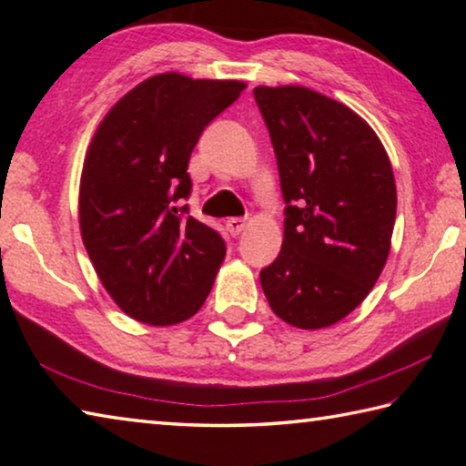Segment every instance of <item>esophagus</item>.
<instances>
[{"mask_svg":"<svg viewBox=\"0 0 466 466\" xmlns=\"http://www.w3.org/2000/svg\"><path fill=\"white\" fill-rule=\"evenodd\" d=\"M244 228H247V219H242V218H232L226 222V230L230 232V236L242 234Z\"/></svg>","mask_w":466,"mask_h":466,"instance_id":"obj_1","label":"esophagus"}]
</instances>
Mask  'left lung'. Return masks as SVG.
Here are the masks:
<instances>
[{
  "instance_id": "obj_1",
  "label": "left lung",
  "mask_w": 466,
  "mask_h": 466,
  "mask_svg": "<svg viewBox=\"0 0 466 466\" xmlns=\"http://www.w3.org/2000/svg\"><path fill=\"white\" fill-rule=\"evenodd\" d=\"M286 201L283 244L261 269L271 310L322 329L358 309L380 278L397 216L389 156L351 108L302 86L252 90Z\"/></svg>"
}]
</instances>
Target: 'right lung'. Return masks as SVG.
<instances>
[{"mask_svg":"<svg viewBox=\"0 0 466 466\" xmlns=\"http://www.w3.org/2000/svg\"><path fill=\"white\" fill-rule=\"evenodd\" d=\"M244 90L236 80L160 74L116 102L94 133L80 185L82 240L102 286L131 319H191L226 242L188 216L187 167L203 129Z\"/></svg>","mask_w":466,"mask_h":466,"instance_id":"right-lung-1","label":"right lung"}]
</instances>
